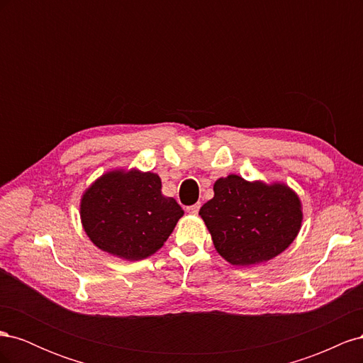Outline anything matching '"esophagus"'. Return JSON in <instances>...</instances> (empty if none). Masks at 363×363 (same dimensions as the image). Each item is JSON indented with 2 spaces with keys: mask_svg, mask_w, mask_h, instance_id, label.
Segmentation results:
<instances>
[{
  "mask_svg": "<svg viewBox=\"0 0 363 363\" xmlns=\"http://www.w3.org/2000/svg\"><path fill=\"white\" fill-rule=\"evenodd\" d=\"M200 207H201V204H200V203H196V204H194V206L186 207V212H188V213H192V215H196V213H199V211H200Z\"/></svg>",
  "mask_w": 363,
  "mask_h": 363,
  "instance_id": "obj_1",
  "label": "esophagus"
}]
</instances>
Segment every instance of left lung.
Here are the masks:
<instances>
[{
    "label": "left lung",
    "instance_id": "1",
    "mask_svg": "<svg viewBox=\"0 0 363 363\" xmlns=\"http://www.w3.org/2000/svg\"><path fill=\"white\" fill-rule=\"evenodd\" d=\"M213 192L200 216L218 255L235 267L277 257L300 233L303 204L288 184L230 174L215 182Z\"/></svg>",
    "mask_w": 363,
    "mask_h": 363
}]
</instances>
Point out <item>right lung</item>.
I'll return each instance as SVG.
<instances>
[{"mask_svg":"<svg viewBox=\"0 0 363 363\" xmlns=\"http://www.w3.org/2000/svg\"><path fill=\"white\" fill-rule=\"evenodd\" d=\"M183 215L179 203L162 194L159 175L138 168L104 172L80 200L82 225L91 242L128 262L159 251Z\"/></svg>","mask_w":363,"mask_h":363,"instance_id":"obj_1","label":"right lung"}]
</instances>
